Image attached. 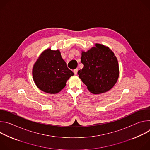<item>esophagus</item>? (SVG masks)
<instances>
[{
  "mask_svg": "<svg viewBox=\"0 0 150 150\" xmlns=\"http://www.w3.org/2000/svg\"><path fill=\"white\" fill-rule=\"evenodd\" d=\"M78 69H77V68L74 70V74H75V75H76V74H77V73H78Z\"/></svg>",
  "mask_w": 150,
  "mask_h": 150,
  "instance_id": "1",
  "label": "esophagus"
}]
</instances>
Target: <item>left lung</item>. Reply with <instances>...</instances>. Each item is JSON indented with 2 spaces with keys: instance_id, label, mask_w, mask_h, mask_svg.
I'll list each match as a JSON object with an SVG mask.
<instances>
[{
  "instance_id": "left-lung-1",
  "label": "left lung",
  "mask_w": 150,
  "mask_h": 150,
  "mask_svg": "<svg viewBox=\"0 0 150 150\" xmlns=\"http://www.w3.org/2000/svg\"><path fill=\"white\" fill-rule=\"evenodd\" d=\"M81 60L83 68L78 74L91 93L98 94L113 87L119 78V65L109 47L96 44L95 47L82 53Z\"/></svg>"
}]
</instances>
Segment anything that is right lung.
I'll list each match as a JSON object with an SVG mask.
<instances>
[{
    "label": "right lung",
    "mask_w": 150,
    "mask_h": 150,
    "mask_svg": "<svg viewBox=\"0 0 150 150\" xmlns=\"http://www.w3.org/2000/svg\"><path fill=\"white\" fill-rule=\"evenodd\" d=\"M74 73L67 66L59 50L47 49L35 63L33 76L37 87L42 91L56 94L65 87Z\"/></svg>",
    "instance_id": "right-lung-1"
}]
</instances>
